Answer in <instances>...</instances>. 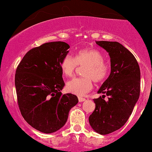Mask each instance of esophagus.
Returning <instances> with one entry per match:
<instances>
[{"mask_svg": "<svg viewBox=\"0 0 152 152\" xmlns=\"http://www.w3.org/2000/svg\"><path fill=\"white\" fill-rule=\"evenodd\" d=\"M78 100H79V102H83V101H85L86 99L84 98V97H78Z\"/></svg>", "mask_w": 152, "mask_h": 152, "instance_id": "34e87169", "label": "esophagus"}]
</instances>
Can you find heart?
<instances>
[{
	"instance_id": "heart-1",
	"label": "heart",
	"mask_w": 152,
	"mask_h": 152,
	"mask_svg": "<svg viewBox=\"0 0 152 152\" xmlns=\"http://www.w3.org/2000/svg\"><path fill=\"white\" fill-rule=\"evenodd\" d=\"M103 61V54L97 49L91 48L80 49L74 57L66 55L60 65L65 77L72 76L77 65L86 66L83 70L84 77L73 78L67 82L66 86L67 91L76 95H85L92 89V80L96 83L104 81L109 75V66Z\"/></svg>"
}]
</instances>
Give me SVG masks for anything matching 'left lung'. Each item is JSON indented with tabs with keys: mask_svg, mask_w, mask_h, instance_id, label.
<instances>
[{
	"mask_svg": "<svg viewBox=\"0 0 152 152\" xmlns=\"http://www.w3.org/2000/svg\"><path fill=\"white\" fill-rule=\"evenodd\" d=\"M109 53L111 73L97 93L105 95L94 99L95 109L88 118L91 128L100 134H108L126 123L140 92V70L132 52L118 42L97 41Z\"/></svg>",
	"mask_w": 152,
	"mask_h": 152,
	"instance_id": "left-lung-1",
	"label": "left lung"
}]
</instances>
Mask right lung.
Instances as JSON below:
<instances>
[{
	"label": "right lung",
	"mask_w": 152,
	"mask_h": 152,
	"mask_svg": "<svg viewBox=\"0 0 152 152\" xmlns=\"http://www.w3.org/2000/svg\"><path fill=\"white\" fill-rule=\"evenodd\" d=\"M69 47L65 42L57 41L33 48L16 69L15 83L20 113L31 127L43 133L61 129L70 109L78 103L76 95L61 91L65 83L60 65Z\"/></svg>",
	"instance_id": "obj_1"
}]
</instances>
